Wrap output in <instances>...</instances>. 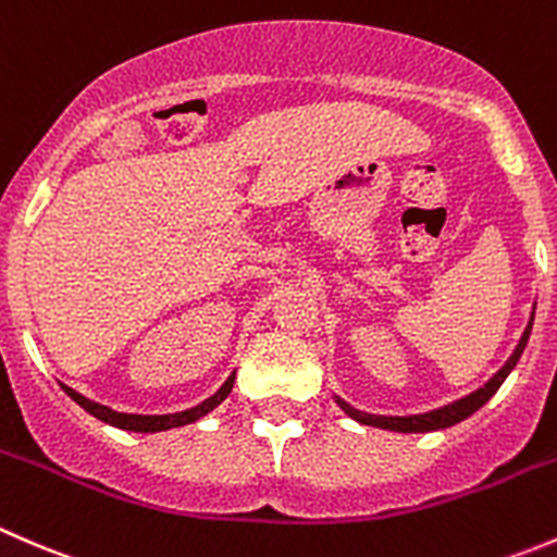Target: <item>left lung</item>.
<instances>
[{
  "instance_id": "obj_1",
  "label": "left lung",
  "mask_w": 557,
  "mask_h": 557,
  "mask_svg": "<svg viewBox=\"0 0 557 557\" xmlns=\"http://www.w3.org/2000/svg\"><path fill=\"white\" fill-rule=\"evenodd\" d=\"M533 308H536V306H533ZM531 327H533V313H531V322H528L525 333H522L520 344L515 346V351H511L509 360L504 362V368H500V371L495 373V376L490 379V382L484 384V387L473 389L471 395H466V398L455 400V404H449V406H442V409L425 411V414H409V417H384V414H368V411L355 409V406H349V404H346V400H341V398H335V400H338V406L346 411V414L351 417V420L362 422V425L384 428V431L428 433V431H442V428L458 425V422H463L466 417L473 414V411L482 409V406L487 404V400L493 398L495 393H498V387H500V384H504V379L509 376L511 368H515L517 360H520L522 349H525L528 338H531Z\"/></svg>"
}]
</instances>
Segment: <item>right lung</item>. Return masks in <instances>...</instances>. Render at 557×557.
Wrapping results in <instances>:
<instances>
[{
	"instance_id": "right-lung-1",
	"label": "right lung",
	"mask_w": 557,
	"mask_h": 557,
	"mask_svg": "<svg viewBox=\"0 0 557 557\" xmlns=\"http://www.w3.org/2000/svg\"><path fill=\"white\" fill-rule=\"evenodd\" d=\"M233 384H235V373L222 384V387L216 389V393L211 395V398L202 400L200 406H195V409H186V411H175V414H121V411H113V409H108V406H99V404H94V400L84 398V395L75 393V389L67 387V384H62V389L75 400V404L84 406L91 417L108 422V425L121 428V431H132V433H159V431H170V428L191 425V422H197L200 417H206L208 411L216 409V406L222 404L230 393H233Z\"/></svg>"
}]
</instances>
